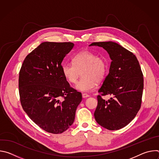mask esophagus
<instances>
[{
  "label": "esophagus",
  "instance_id": "obj_1",
  "mask_svg": "<svg viewBox=\"0 0 159 159\" xmlns=\"http://www.w3.org/2000/svg\"><path fill=\"white\" fill-rule=\"evenodd\" d=\"M88 97H89V95H88V94H85V93L82 94V98H88Z\"/></svg>",
  "mask_w": 159,
  "mask_h": 159
}]
</instances>
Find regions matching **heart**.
<instances>
[{"label":"heart","instance_id":"1","mask_svg":"<svg viewBox=\"0 0 159 159\" xmlns=\"http://www.w3.org/2000/svg\"><path fill=\"white\" fill-rule=\"evenodd\" d=\"M72 61L74 64L64 63L62 65V74L69 83L75 84L81 72L82 77L76 85L77 90L89 91L96 87L97 82L104 79L107 71V63L105 58L85 50L75 54Z\"/></svg>","mask_w":159,"mask_h":159}]
</instances>
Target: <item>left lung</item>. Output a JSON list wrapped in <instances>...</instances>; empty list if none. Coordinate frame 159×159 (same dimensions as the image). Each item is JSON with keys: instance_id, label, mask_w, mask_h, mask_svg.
Instances as JSON below:
<instances>
[{"instance_id": "8db88e82", "label": "left lung", "mask_w": 159, "mask_h": 159, "mask_svg": "<svg viewBox=\"0 0 159 159\" xmlns=\"http://www.w3.org/2000/svg\"><path fill=\"white\" fill-rule=\"evenodd\" d=\"M90 46L102 47L109 55L108 75L98 92V106L94 112L97 123L109 130H118L128 125L140 109L143 77L136 56L119 44L94 42ZM110 95L107 101L102 96Z\"/></svg>"}]
</instances>
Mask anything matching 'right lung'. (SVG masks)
<instances>
[{"mask_svg": "<svg viewBox=\"0 0 159 159\" xmlns=\"http://www.w3.org/2000/svg\"><path fill=\"white\" fill-rule=\"evenodd\" d=\"M71 42H43L28 54L19 75L21 106L30 118L48 133L64 132L74 123L82 94L62 74L61 62Z\"/></svg>", "mask_w": 159, "mask_h": 159, "instance_id": "1", "label": "right lung"}]
</instances>
